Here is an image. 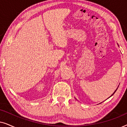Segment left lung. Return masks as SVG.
Returning <instances> with one entry per match:
<instances>
[{
    "label": "left lung",
    "mask_w": 127,
    "mask_h": 127,
    "mask_svg": "<svg viewBox=\"0 0 127 127\" xmlns=\"http://www.w3.org/2000/svg\"><path fill=\"white\" fill-rule=\"evenodd\" d=\"M117 89H116V91H114V93H113V94H112V95H111V96H110V97H111V96H112V95H113V94H114V93H116V91H117Z\"/></svg>",
    "instance_id": "left-lung-1"
}]
</instances>
